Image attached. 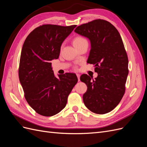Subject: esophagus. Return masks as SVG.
Listing matches in <instances>:
<instances>
[{
  "label": "esophagus",
  "mask_w": 147,
  "mask_h": 147,
  "mask_svg": "<svg viewBox=\"0 0 147 147\" xmlns=\"http://www.w3.org/2000/svg\"><path fill=\"white\" fill-rule=\"evenodd\" d=\"M77 77H78V82H79V81H80V75L78 74H77Z\"/></svg>",
  "instance_id": "1"
}]
</instances>
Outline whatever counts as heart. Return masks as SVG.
Segmentation results:
<instances>
[{"mask_svg": "<svg viewBox=\"0 0 147 147\" xmlns=\"http://www.w3.org/2000/svg\"><path fill=\"white\" fill-rule=\"evenodd\" d=\"M87 40H86L83 38V37L81 36H77V37H75L74 39H73V41H72V43H73V45L75 47L77 48L79 46L82 45L83 43H84V42H86Z\"/></svg>", "mask_w": 147, "mask_h": 147, "instance_id": "b5f03b06", "label": "heart"}]
</instances>
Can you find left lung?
Wrapping results in <instances>:
<instances>
[{
  "mask_svg": "<svg viewBox=\"0 0 147 147\" xmlns=\"http://www.w3.org/2000/svg\"><path fill=\"white\" fill-rule=\"evenodd\" d=\"M75 32L88 38L91 50L87 63L94 65L97 77L83 74L80 80L87 86L83 96L91 112L105 114L113 110L125 92L128 59L118 30L109 22L96 20L79 26Z\"/></svg>",
  "mask_w": 147,
  "mask_h": 147,
  "instance_id": "obj_1",
  "label": "left lung"
}]
</instances>
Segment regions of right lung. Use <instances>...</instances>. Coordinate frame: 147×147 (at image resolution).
<instances>
[{"label": "right lung", "mask_w": 147, "mask_h": 147, "mask_svg": "<svg viewBox=\"0 0 147 147\" xmlns=\"http://www.w3.org/2000/svg\"><path fill=\"white\" fill-rule=\"evenodd\" d=\"M76 26L42 25L33 30L24 42L20 82L29 105L43 116L51 117L60 112L78 82L77 75L72 73L56 77L51 63L58 58L62 43Z\"/></svg>", "instance_id": "obj_1"}]
</instances>
